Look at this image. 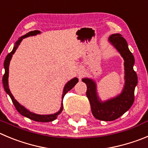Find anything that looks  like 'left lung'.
Wrapping results in <instances>:
<instances>
[{
  "label": "left lung",
  "mask_w": 148,
  "mask_h": 148,
  "mask_svg": "<svg viewBox=\"0 0 148 148\" xmlns=\"http://www.w3.org/2000/svg\"><path fill=\"white\" fill-rule=\"evenodd\" d=\"M108 42L124 59L125 84L121 93L116 97L102 101L97 95L95 81L92 78H82V81L87 86L86 97L90 103L92 113L96 119L103 121L116 120L131 108L134 103V90L138 82L137 75L134 70L135 60L126 40L120 34H114L109 36Z\"/></svg>",
  "instance_id": "1"
}]
</instances>
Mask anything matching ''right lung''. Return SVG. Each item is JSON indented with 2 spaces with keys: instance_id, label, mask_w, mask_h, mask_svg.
Listing matches in <instances>:
<instances>
[{
  "instance_id": "1",
  "label": "right lung",
  "mask_w": 148,
  "mask_h": 148,
  "mask_svg": "<svg viewBox=\"0 0 148 148\" xmlns=\"http://www.w3.org/2000/svg\"><path fill=\"white\" fill-rule=\"evenodd\" d=\"M41 32L40 31H37V30H35V31H32V32H30L28 33H27L26 34L22 36L21 37H20L17 40V41L16 42L15 44H14V47H13V50L12 51V52L9 53L7 56H6L5 61H4V69H5V73H4L3 76V87L6 92L9 95V97L12 99V103L15 106L16 109L17 110V112L23 116H25V117H28V118L31 119V120H34V121L36 122H42V123H47V122H51L53 121L54 120L57 118V116H59V114L62 112L63 110V98L64 96L65 95V94L70 91V89H73L75 85L78 82V78H73V79H71L70 81H69L66 84H65L64 87L63 89V94H62V106H61L60 110L59 112H57L55 114H35L34 112H30L29 110H28L26 108L23 106L20 105L18 102L15 100V98L14 97V96L12 95V92H10V89L9 88V81H8V78H9V64H10V61L12 59V55L15 53L16 50L17 49L18 46L20 45V42H22V40L25 39V38L28 37V36H36L37 34H40Z\"/></svg>"
}]
</instances>
